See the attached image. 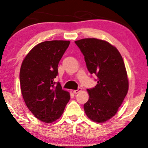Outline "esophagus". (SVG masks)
I'll use <instances>...</instances> for the list:
<instances>
[{
	"mask_svg": "<svg viewBox=\"0 0 148 148\" xmlns=\"http://www.w3.org/2000/svg\"><path fill=\"white\" fill-rule=\"evenodd\" d=\"M82 90V88H79L77 89V90H74V91H73V93H74V94H78V93H79Z\"/></svg>",
	"mask_w": 148,
	"mask_h": 148,
	"instance_id": "esophagus-1",
	"label": "esophagus"
}]
</instances>
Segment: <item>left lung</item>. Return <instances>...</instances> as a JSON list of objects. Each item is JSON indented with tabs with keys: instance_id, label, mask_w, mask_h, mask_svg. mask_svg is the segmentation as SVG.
<instances>
[{
	"instance_id": "8db88e82",
	"label": "left lung",
	"mask_w": 148,
	"mask_h": 148,
	"mask_svg": "<svg viewBox=\"0 0 148 148\" xmlns=\"http://www.w3.org/2000/svg\"><path fill=\"white\" fill-rule=\"evenodd\" d=\"M84 54L87 68L97 76L98 84L88 89L89 100L84 105L87 116L103 123L114 116L129 90V80L122 56L109 42L96 38L75 42Z\"/></svg>"
}]
</instances>
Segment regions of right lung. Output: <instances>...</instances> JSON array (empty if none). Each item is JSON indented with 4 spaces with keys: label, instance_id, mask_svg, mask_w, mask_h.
I'll use <instances>...</instances> for the list:
<instances>
[{
    "label": "right lung",
    "instance_id": "obj_1",
    "mask_svg": "<svg viewBox=\"0 0 148 148\" xmlns=\"http://www.w3.org/2000/svg\"><path fill=\"white\" fill-rule=\"evenodd\" d=\"M70 41L41 42L30 50L22 62L19 79L22 96L32 114L42 122L51 123L61 116L70 94L60 83L54 86L58 65Z\"/></svg>",
    "mask_w": 148,
    "mask_h": 148
}]
</instances>
